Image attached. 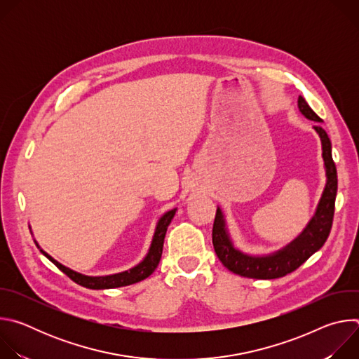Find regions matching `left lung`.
I'll return each instance as SVG.
<instances>
[{
    "mask_svg": "<svg viewBox=\"0 0 359 359\" xmlns=\"http://www.w3.org/2000/svg\"><path fill=\"white\" fill-rule=\"evenodd\" d=\"M298 108L299 112L306 119L317 122L314 125V129L321 137L323 158L327 175V184L323 197L318 203L316 216L309 223V226L305 227V230L283 250L273 252L270 255H263V257L248 255L234 248L226 229L224 216L222 210L217 208L212 233L215 251L219 260L227 270L241 277L257 280H273L284 277L295 271L301 264L309 260L316 251H318L324 245L330 236L334 220L335 197L338 189L337 168L332 161L331 153V140L327 132L320 125L323 119L310 108V105L306 104V100L302 96H298Z\"/></svg>",
    "mask_w": 359,
    "mask_h": 359,
    "instance_id": "obj_1",
    "label": "left lung"
}]
</instances>
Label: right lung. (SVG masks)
I'll return each mask as SVG.
<instances>
[{
	"mask_svg": "<svg viewBox=\"0 0 359 359\" xmlns=\"http://www.w3.org/2000/svg\"><path fill=\"white\" fill-rule=\"evenodd\" d=\"M176 209L168 212L166 215L162 216V219L158 222L156 226V231L155 236H153L150 248L146 257L143 259L142 263H139L136 267L123 271V273H118V274H112V276H105V277H89V276H83L79 274L65 266H62L61 263H58L57 260H54L50 257L49 254H46L43 250L42 254L45 255L46 259H49L53 262L64 274H67L72 281H75L76 284L85 287V288H90V290H105V288H118V287H125V285H130L135 283H139L144 278H147L153 271L156 270L161 257H162V251H163V241H165V236L168 231V227L172 222V219L175 217ZM38 245V244H36Z\"/></svg>",
	"mask_w": 359,
	"mask_h": 359,
	"instance_id": "right-lung-1",
	"label": "right lung"
}]
</instances>
